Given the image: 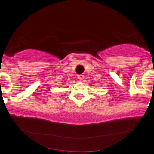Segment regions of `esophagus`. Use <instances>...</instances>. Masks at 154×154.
<instances>
[{
    "label": "esophagus",
    "instance_id": "esophagus-1",
    "mask_svg": "<svg viewBox=\"0 0 154 154\" xmlns=\"http://www.w3.org/2000/svg\"><path fill=\"white\" fill-rule=\"evenodd\" d=\"M78 79H79L80 81H82L83 79H84V75H82V74H81V75H78Z\"/></svg>",
    "mask_w": 154,
    "mask_h": 154
}]
</instances>
